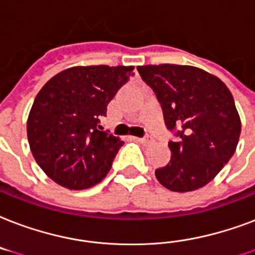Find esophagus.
<instances>
[{
  "mask_svg": "<svg viewBox=\"0 0 255 255\" xmlns=\"http://www.w3.org/2000/svg\"><path fill=\"white\" fill-rule=\"evenodd\" d=\"M134 139H137L138 142H141V143H143V145H150L151 142H153V139H151V137H145V138H134Z\"/></svg>",
  "mask_w": 255,
  "mask_h": 255,
  "instance_id": "34e87169",
  "label": "esophagus"
}]
</instances>
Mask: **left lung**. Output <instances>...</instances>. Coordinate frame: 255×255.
Segmentation results:
<instances>
[{"label": "left lung", "mask_w": 255, "mask_h": 255, "mask_svg": "<svg viewBox=\"0 0 255 255\" xmlns=\"http://www.w3.org/2000/svg\"><path fill=\"white\" fill-rule=\"evenodd\" d=\"M153 89L167 129L178 141L169 142L171 158L155 170L159 183L186 193L208 185L232 158L241 134V118L228 86L210 73L189 65L138 66Z\"/></svg>", "instance_id": "1"}]
</instances>
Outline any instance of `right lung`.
<instances>
[{"label": "right lung", "mask_w": 255, "mask_h": 255, "mask_svg": "<svg viewBox=\"0 0 255 255\" xmlns=\"http://www.w3.org/2000/svg\"><path fill=\"white\" fill-rule=\"evenodd\" d=\"M134 66H73L43 85L27 117L35 162L61 186L82 190L100 183L124 145L102 131L109 102L133 76Z\"/></svg>", "instance_id": "add662e5"}]
</instances>
